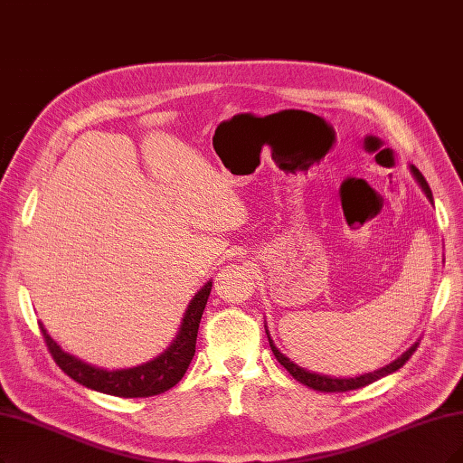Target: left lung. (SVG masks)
Returning a JSON list of instances; mask_svg holds the SVG:
<instances>
[{"label": "left lung", "mask_w": 463, "mask_h": 463, "mask_svg": "<svg viewBox=\"0 0 463 463\" xmlns=\"http://www.w3.org/2000/svg\"><path fill=\"white\" fill-rule=\"evenodd\" d=\"M412 174H414V177L418 179V183L421 184L425 196L433 202L431 188H430V184H427L425 177L420 174V169L412 165ZM269 344H270L272 354H275L277 361H279L289 373H292L294 380H298L299 383H303V385H307V387H311V389H315V391H320V392H344V391L361 389V387H366V385H370V383H373V382H378V380L385 378V375H389V373H392V372H397L399 368H402V366L406 364L408 358L416 353V349H418V345H420V344H414L404 354H401V356L397 358V361H392L391 364H387V366H383V368H380V370H373V372H370V373L358 375V378H330V375L313 373V372H309V370L299 368L296 363L289 361L288 356H284L275 345H272L270 337H269Z\"/></svg>", "instance_id": "obj_1"}]
</instances>
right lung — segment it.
I'll list each match as a JSON object with an SVG mask.
<instances>
[{
    "label": "right lung",
    "mask_w": 463,
    "mask_h": 463,
    "mask_svg": "<svg viewBox=\"0 0 463 463\" xmlns=\"http://www.w3.org/2000/svg\"><path fill=\"white\" fill-rule=\"evenodd\" d=\"M212 292V282L205 284L200 292L194 296V299L188 305L184 313L179 335L175 337L171 347L162 353L154 361L141 364L137 368L128 370H102L95 368L91 364H85L72 354L64 353L53 339L47 335V332L42 328V335L47 345L49 354L53 356L57 366L71 375L74 382L80 385L90 387L99 392H107V395L124 397V399H139V397H154L160 392L169 391L174 385L181 382L188 364H191L194 349H196V335L200 318L208 303V296Z\"/></svg>",
    "instance_id": "right-lung-1"
}]
</instances>
